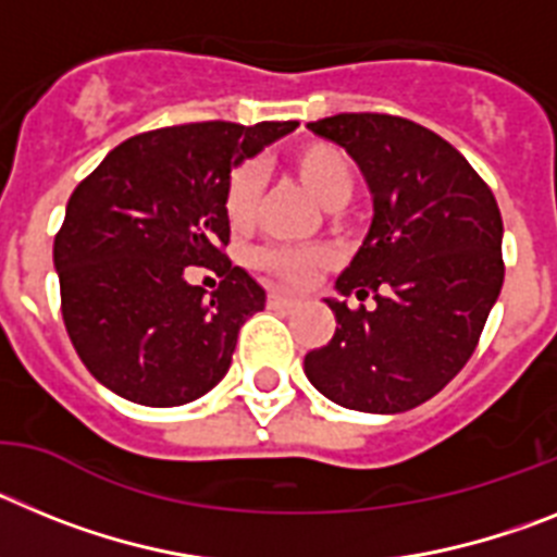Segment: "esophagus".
<instances>
[{
    "mask_svg": "<svg viewBox=\"0 0 557 557\" xmlns=\"http://www.w3.org/2000/svg\"><path fill=\"white\" fill-rule=\"evenodd\" d=\"M294 302H297V297L283 292V288H272V292H269V306L272 308H292Z\"/></svg>",
    "mask_w": 557,
    "mask_h": 557,
    "instance_id": "esophagus-1",
    "label": "esophagus"
}]
</instances>
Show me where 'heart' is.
<instances>
[{
    "mask_svg": "<svg viewBox=\"0 0 557 557\" xmlns=\"http://www.w3.org/2000/svg\"><path fill=\"white\" fill-rule=\"evenodd\" d=\"M288 168L302 182L308 193L325 207H342L356 190V168L338 145L311 143L297 145L288 153ZM263 178L258 168L240 164L230 173L224 185V215L232 230H246L258 215ZM251 263L269 274L288 280V283H308L319 265L325 263V255L319 249H285V246H263L251 255Z\"/></svg>",
    "mask_w": 557,
    "mask_h": 557,
    "instance_id": "heart-1",
    "label": "heart"
}]
</instances>
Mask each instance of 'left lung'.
<instances>
[{"label":"left lung","instance_id":"left-lung-1","mask_svg":"<svg viewBox=\"0 0 557 557\" xmlns=\"http://www.w3.org/2000/svg\"><path fill=\"white\" fill-rule=\"evenodd\" d=\"M342 145L372 193V224L336 292V333L306 356V375L356 412L414 409L457 375L502 292V212L491 187L446 139L393 114L308 123Z\"/></svg>","mask_w":557,"mask_h":557}]
</instances>
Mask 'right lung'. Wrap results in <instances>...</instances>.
<instances>
[{"instance_id": "1", "label": "right lung", "mask_w": 557, "mask_h": 557, "mask_svg": "<svg viewBox=\"0 0 557 557\" xmlns=\"http://www.w3.org/2000/svg\"><path fill=\"white\" fill-rule=\"evenodd\" d=\"M297 123L212 120L120 143L75 187L52 260L61 313L86 370L143 406H182L219 384L238 331L265 292L224 255L221 198L232 168ZM205 264L220 292L203 299L184 274Z\"/></svg>"}]
</instances>
